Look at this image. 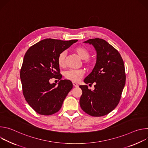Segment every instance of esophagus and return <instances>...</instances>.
I'll list each match as a JSON object with an SVG mask.
<instances>
[{"label": "esophagus", "instance_id": "1", "mask_svg": "<svg viewBox=\"0 0 148 148\" xmlns=\"http://www.w3.org/2000/svg\"><path fill=\"white\" fill-rule=\"evenodd\" d=\"M73 86H74V87H78L79 86L78 84H77V83L75 82H73Z\"/></svg>", "mask_w": 148, "mask_h": 148}]
</instances>
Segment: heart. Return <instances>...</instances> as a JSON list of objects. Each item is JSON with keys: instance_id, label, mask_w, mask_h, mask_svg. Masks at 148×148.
I'll list each match as a JSON object with an SVG mask.
<instances>
[{"instance_id": "obj_1", "label": "heart", "mask_w": 148, "mask_h": 148, "mask_svg": "<svg viewBox=\"0 0 148 148\" xmlns=\"http://www.w3.org/2000/svg\"><path fill=\"white\" fill-rule=\"evenodd\" d=\"M74 51L82 60H86V62L88 63L90 60L88 58L90 56V53L89 50L84 47L79 46L74 49ZM67 53L66 51H62L58 57V63L60 67H63L64 66L65 58ZM84 74V71L82 70H70L67 71L65 74L66 77L74 82H77L80 79L82 75Z\"/></svg>"}]
</instances>
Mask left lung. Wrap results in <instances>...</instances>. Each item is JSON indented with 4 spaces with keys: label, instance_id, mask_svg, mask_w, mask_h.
<instances>
[{
    "label": "left lung",
    "instance_id": "8db88e82",
    "mask_svg": "<svg viewBox=\"0 0 148 148\" xmlns=\"http://www.w3.org/2000/svg\"><path fill=\"white\" fill-rule=\"evenodd\" d=\"M92 45L97 52L96 64L92 72L84 79L86 84L95 82L94 90L87 85L80 86L81 109L92 116H102L118 105L124 88L126 75L123 61L119 52L101 38L84 42Z\"/></svg>",
    "mask_w": 148,
    "mask_h": 148
}]
</instances>
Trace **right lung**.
Wrapping results in <instances>:
<instances>
[{
	"mask_svg": "<svg viewBox=\"0 0 148 148\" xmlns=\"http://www.w3.org/2000/svg\"><path fill=\"white\" fill-rule=\"evenodd\" d=\"M77 41L46 38L30 47L26 53L20 74L23 93L38 114L50 115L58 112L73 88L69 80L61 79L56 86L57 84H51L50 79H61L58 57Z\"/></svg>",
	"mask_w": 148,
	"mask_h": 148,
	"instance_id": "right-lung-1",
	"label": "right lung"
}]
</instances>
